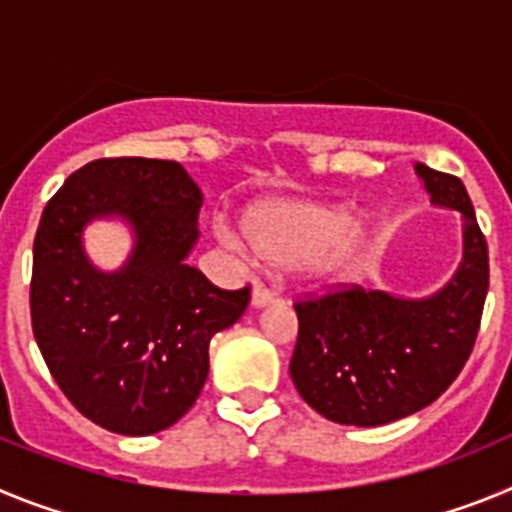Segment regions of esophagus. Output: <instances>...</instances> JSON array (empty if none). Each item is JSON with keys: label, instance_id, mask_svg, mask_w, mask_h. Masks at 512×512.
<instances>
[{"label": "esophagus", "instance_id": "1", "mask_svg": "<svg viewBox=\"0 0 512 512\" xmlns=\"http://www.w3.org/2000/svg\"><path fill=\"white\" fill-rule=\"evenodd\" d=\"M277 300H279L277 292H271V289L266 287V284H261V282L253 284V292H251V302H253V307L271 305V302H277Z\"/></svg>", "mask_w": 512, "mask_h": 512}]
</instances>
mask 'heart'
<instances>
[{"label": "heart", "mask_w": 512, "mask_h": 512, "mask_svg": "<svg viewBox=\"0 0 512 512\" xmlns=\"http://www.w3.org/2000/svg\"><path fill=\"white\" fill-rule=\"evenodd\" d=\"M251 251L277 269H302L323 282L351 279L377 246V225L354 220L343 205L277 200L243 217Z\"/></svg>", "instance_id": "heart-1"}]
</instances>
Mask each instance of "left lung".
<instances>
[{
	"instance_id": "obj_1",
	"label": "left lung",
	"mask_w": 512,
	"mask_h": 512,
	"mask_svg": "<svg viewBox=\"0 0 512 512\" xmlns=\"http://www.w3.org/2000/svg\"><path fill=\"white\" fill-rule=\"evenodd\" d=\"M425 189L464 217V261L428 300H397L379 289L336 284L295 300L289 374L323 418L382 425L418 413L449 390L467 364L490 287V256L459 176L418 164Z\"/></svg>"
}]
</instances>
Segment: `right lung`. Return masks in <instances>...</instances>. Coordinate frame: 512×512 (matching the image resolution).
Here are the masks:
<instances>
[{"mask_svg":"<svg viewBox=\"0 0 512 512\" xmlns=\"http://www.w3.org/2000/svg\"><path fill=\"white\" fill-rule=\"evenodd\" d=\"M202 194L176 161L97 158L53 194L33 246L30 318L48 372L84 418L122 436L164 431L192 408L212 336L246 312L251 287L220 289L189 266ZM128 216L136 251L102 275L83 223Z\"/></svg>","mask_w":512,"mask_h":512,"instance_id":"obj_1","label":"right lung"}]
</instances>
